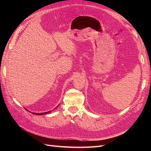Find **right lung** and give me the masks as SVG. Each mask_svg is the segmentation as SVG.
<instances>
[{
  "label": "right lung",
  "mask_w": 151,
  "mask_h": 151,
  "mask_svg": "<svg viewBox=\"0 0 151 151\" xmlns=\"http://www.w3.org/2000/svg\"><path fill=\"white\" fill-rule=\"evenodd\" d=\"M50 113V111H47V112H45V113H33V114H34V115H44V114H47V113Z\"/></svg>",
  "instance_id": "right-lung-1"
}]
</instances>
